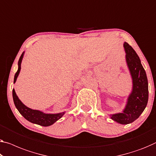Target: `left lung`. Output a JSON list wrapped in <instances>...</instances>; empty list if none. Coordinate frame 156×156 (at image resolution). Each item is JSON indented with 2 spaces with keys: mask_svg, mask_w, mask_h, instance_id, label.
I'll return each mask as SVG.
<instances>
[{
  "mask_svg": "<svg viewBox=\"0 0 156 156\" xmlns=\"http://www.w3.org/2000/svg\"><path fill=\"white\" fill-rule=\"evenodd\" d=\"M123 47L126 63L133 80V88L123 112L111 114L110 117L117 123L126 125L138 119L146 108L148 99V88L147 74L138 55L127 42H124Z\"/></svg>",
  "mask_w": 156,
  "mask_h": 156,
  "instance_id": "8db88e82",
  "label": "left lung"
}]
</instances>
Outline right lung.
Listing matches in <instances>:
<instances>
[{
    "mask_svg": "<svg viewBox=\"0 0 156 156\" xmlns=\"http://www.w3.org/2000/svg\"><path fill=\"white\" fill-rule=\"evenodd\" d=\"M23 54L24 52H23L21 56H20V60L18 62V70L16 72L14 78V83L16 82V79H17L19 74L21 70V64L22 61ZM12 97L14 105H15L16 108L18 109L20 113L27 120V121L31 122V123L37 124V125L42 126H49L54 124L55 122L58 121V119L61 118L63 116L65 112H61V113L58 114H45L44 112L39 110L32 109L29 107H26L25 105H23L22 102L19 99L17 95H16L15 90L13 88L12 90Z\"/></svg>",
    "mask_w": 156,
    "mask_h": 156,
    "instance_id": "add662e5",
    "label": "right lung"
}]
</instances>
